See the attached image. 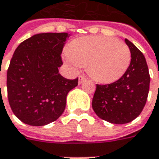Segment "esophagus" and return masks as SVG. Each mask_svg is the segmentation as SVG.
<instances>
[{"mask_svg": "<svg viewBox=\"0 0 159 159\" xmlns=\"http://www.w3.org/2000/svg\"><path fill=\"white\" fill-rule=\"evenodd\" d=\"M85 80H86V78H85L84 76H83V75H80V76H79V80H78L79 84H82V83H83V82H84Z\"/></svg>", "mask_w": 159, "mask_h": 159, "instance_id": "34e87169", "label": "esophagus"}]
</instances>
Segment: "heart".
Wrapping results in <instances>:
<instances>
[{"label": "heart", "mask_w": 159, "mask_h": 159, "mask_svg": "<svg viewBox=\"0 0 159 159\" xmlns=\"http://www.w3.org/2000/svg\"><path fill=\"white\" fill-rule=\"evenodd\" d=\"M64 59L77 68L87 63L88 72L95 80L111 84L125 74L131 54L128 46L116 38L92 35L73 40L64 53Z\"/></svg>", "instance_id": "obj_1"}]
</instances>
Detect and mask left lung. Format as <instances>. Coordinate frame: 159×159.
I'll use <instances>...</instances> for the list:
<instances>
[{
    "instance_id": "8db88e82",
    "label": "left lung",
    "mask_w": 159,
    "mask_h": 159,
    "mask_svg": "<svg viewBox=\"0 0 159 159\" xmlns=\"http://www.w3.org/2000/svg\"><path fill=\"white\" fill-rule=\"evenodd\" d=\"M131 61L119 80L109 84H97L92 108L97 116L107 122L122 125L136 119L147 102L150 75L144 55L129 40Z\"/></svg>"
}]
</instances>
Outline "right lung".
<instances>
[{
  "label": "right lung",
  "mask_w": 159,
  "mask_h": 159,
  "mask_svg": "<svg viewBox=\"0 0 159 159\" xmlns=\"http://www.w3.org/2000/svg\"><path fill=\"white\" fill-rule=\"evenodd\" d=\"M69 35L37 34L15 50L7 75L8 101L24 124L43 126L57 120L64 112L68 93L78 85V78L68 80L58 70Z\"/></svg>",
  "instance_id": "right-lung-1"
}]
</instances>
